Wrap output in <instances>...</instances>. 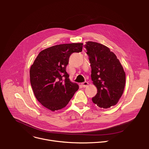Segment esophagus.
Masks as SVG:
<instances>
[{
	"instance_id": "34e87169",
	"label": "esophagus",
	"mask_w": 149,
	"mask_h": 149,
	"mask_svg": "<svg viewBox=\"0 0 149 149\" xmlns=\"http://www.w3.org/2000/svg\"><path fill=\"white\" fill-rule=\"evenodd\" d=\"M81 85H82V86L83 87H86L88 85V82H87V81H85V82H82V84H81Z\"/></svg>"
}]
</instances>
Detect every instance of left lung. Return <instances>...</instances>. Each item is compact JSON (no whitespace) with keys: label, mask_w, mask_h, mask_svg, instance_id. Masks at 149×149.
Returning a JSON list of instances; mask_svg holds the SVG:
<instances>
[{"label":"left lung","mask_w":149,"mask_h":149,"mask_svg":"<svg viewBox=\"0 0 149 149\" xmlns=\"http://www.w3.org/2000/svg\"><path fill=\"white\" fill-rule=\"evenodd\" d=\"M91 67V79L97 88L93 102L108 109L118 102L125 87V74L116 55L106 46L88 41L84 45Z\"/></svg>","instance_id":"obj_1"}]
</instances>
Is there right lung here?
Returning <instances> with one entry per match:
<instances>
[{
    "label": "right lung",
    "mask_w": 149,
    "mask_h": 149,
    "mask_svg": "<svg viewBox=\"0 0 149 149\" xmlns=\"http://www.w3.org/2000/svg\"><path fill=\"white\" fill-rule=\"evenodd\" d=\"M82 43L60 44L39 52L30 69V81L37 100L54 111L65 107L78 90L66 71L70 55L82 50Z\"/></svg>",
    "instance_id": "add662e5"
}]
</instances>
